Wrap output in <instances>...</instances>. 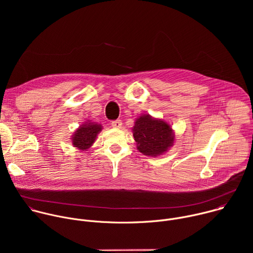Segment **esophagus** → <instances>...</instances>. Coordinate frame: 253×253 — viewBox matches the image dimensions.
Wrapping results in <instances>:
<instances>
[{"instance_id":"1","label":"esophagus","mask_w":253,"mask_h":253,"mask_svg":"<svg viewBox=\"0 0 253 253\" xmlns=\"http://www.w3.org/2000/svg\"><path fill=\"white\" fill-rule=\"evenodd\" d=\"M111 125L115 129H120L122 127V122H121V120H115V121H112Z\"/></svg>"}]
</instances>
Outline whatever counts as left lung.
<instances>
[{
    "label": "left lung",
    "instance_id": "left-lung-1",
    "mask_svg": "<svg viewBox=\"0 0 253 253\" xmlns=\"http://www.w3.org/2000/svg\"><path fill=\"white\" fill-rule=\"evenodd\" d=\"M132 132L139 152L151 157L166 153L175 140L174 132L166 121L148 114L136 119Z\"/></svg>",
    "mask_w": 253,
    "mask_h": 253
}]
</instances>
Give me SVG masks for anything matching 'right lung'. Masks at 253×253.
Masks as SVG:
<instances>
[{"label":"right lung","instance_id":"obj_1","mask_svg":"<svg viewBox=\"0 0 253 253\" xmlns=\"http://www.w3.org/2000/svg\"><path fill=\"white\" fill-rule=\"evenodd\" d=\"M102 125L90 120L84 122L72 135L71 141L73 146L79 150L89 149L96 140L98 134L102 131Z\"/></svg>","mask_w":253,"mask_h":253}]
</instances>
